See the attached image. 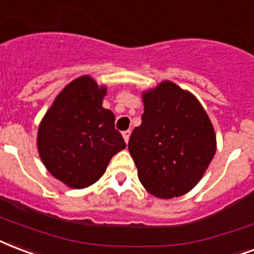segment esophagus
<instances>
[{
  "label": "esophagus",
  "instance_id": "esophagus-1",
  "mask_svg": "<svg viewBox=\"0 0 254 254\" xmlns=\"http://www.w3.org/2000/svg\"><path fill=\"white\" fill-rule=\"evenodd\" d=\"M122 137H124L125 142L129 141V137H130V130H125V132H122Z\"/></svg>",
  "mask_w": 254,
  "mask_h": 254
}]
</instances>
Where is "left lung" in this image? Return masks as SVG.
<instances>
[{
	"label": "left lung",
	"instance_id": "1",
	"mask_svg": "<svg viewBox=\"0 0 254 254\" xmlns=\"http://www.w3.org/2000/svg\"><path fill=\"white\" fill-rule=\"evenodd\" d=\"M142 101L141 125L127 144L138 179L157 198L185 195L202 179L217 149L211 121L192 94L170 80L145 91Z\"/></svg>",
	"mask_w": 254,
	"mask_h": 254
}]
</instances>
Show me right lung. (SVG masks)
<instances>
[{
    "label": "right lung",
    "instance_id": "add662e5",
    "mask_svg": "<svg viewBox=\"0 0 254 254\" xmlns=\"http://www.w3.org/2000/svg\"><path fill=\"white\" fill-rule=\"evenodd\" d=\"M106 87L83 75L67 84L41 120L37 149L43 164L71 189H86L105 174L127 144L116 117L102 106Z\"/></svg>",
    "mask_w": 254,
    "mask_h": 254
}]
</instances>
